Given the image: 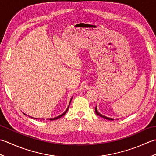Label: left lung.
<instances>
[{
	"label": "left lung",
	"mask_w": 156,
	"mask_h": 156,
	"mask_svg": "<svg viewBox=\"0 0 156 156\" xmlns=\"http://www.w3.org/2000/svg\"><path fill=\"white\" fill-rule=\"evenodd\" d=\"M95 112H96V114H97V115L100 116V117H102V118L106 119H108V120H111V121L113 120V119H111V118H108V117H105V116H103L102 115H101V114L100 113V112H98V111H97V107H95Z\"/></svg>",
	"instance_id": "1"
}]
</instances>
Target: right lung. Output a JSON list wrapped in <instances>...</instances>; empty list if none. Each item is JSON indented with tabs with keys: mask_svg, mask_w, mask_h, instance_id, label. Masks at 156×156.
Instances as JSON below:
<instances>
[{
	"mask_svg": "<svg viewBox=\"0 0 156 156\" xmlns=\"http://www.w3.org/2000/svg\"><path fill=\"white\" fill-rule=\"evenodd\" d=\"M72 98H71V100H70V102H69V104H70V102H71V101H72ZM69 106H68V107L67 108V109H66V111L64 112V113H62V115H59L58 117H55V118H51V119H49V120H50V121H54V120H56V119H59L60 117H62V116H64L66 112H67V111H68V108H69Z\"/></svg>",
	"mask_w": 156,
	"mask_h": 156,
	"instance_id": "add662e5",
	"label": "right lung"
}]
</instances>
